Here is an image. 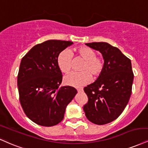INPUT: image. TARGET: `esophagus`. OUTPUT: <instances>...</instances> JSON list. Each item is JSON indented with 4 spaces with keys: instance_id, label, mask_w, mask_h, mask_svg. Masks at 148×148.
Wrapping results in <instances>:
<instances>
[{
    "instance_id": "esophagus-1",
    "label": "esophagus",
    "mask_w": 148,
    "mask_h": 148,
    "mask_svg": "<svg viewBox=\"0 0 148 148\" xmlns=\"http://www.w3.org/2000/svg\"><path fill=\"white\" fill-rule=\"evenodd\" d=\"M77 91H78V92H82L83 91V88H81V89H78L77 90Z\"/></svg>"
}]
</instances>
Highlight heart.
Returning a JSON list of instances; mask_svg holds the SVG:
<instances>
[{"mask_svg": "<svg viewBox=\"0 0 148 148\" xmlns=\"http://www.w3.org/2000/svg\"><path fill=\"white\" fill-rule=\"evenodd\" d=\"M76 51L78 56L85 60L81 66L83 72L69 73L64 77L63 81L65 84L79 88L92 81V74L94 77L100 75L104 69L105 61L102 56H97L96 51L87 46H80ZM72 51L69 49H65L58 54L57 64L63 72H68L72 68Z\"/></svg>", "mask_w": 148, "mask_h": 148, "instance_id": "b5f03b06", "label": "heart"}]
</instances>
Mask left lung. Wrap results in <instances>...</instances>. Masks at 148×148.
I'll list each match as a JSON object with an SVG mask.
<instances>
[{"instance_id":"obj_1","label":"left lung","mask_w":148,"mask_h":148,"mask_svg":"<svg viewBox=\"0 0 148 148\" xmlns=\"http://www.w3.org/2000/svg\"><path fill=\"white\" fill-rule=\"evenodd\" d=\"M85 45L100 51L105 67L98 79L84 88L88 102L83 110L90 121L105 125L118 118L130 100L134 79L131 60L108 42Z\"/></svg>"}]
</instances>
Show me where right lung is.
<instances>
[{"label":"right lung","instance_id":"1","mask_svg":"<svg viewBox=\"0 0 148 148\" xmlns=\"http://www.w3.org/2000/svg\"><path fill=\"white\" fill-rule=\"evenodd\" d=\"M72 41L49 40L34 46L21 62L17 83L19 99L27 116L38 125H56L77 90L62 86V72L57 64L60 51Z\"/></svg>","mask_w":148,"mask_h":148}]
</instances>
